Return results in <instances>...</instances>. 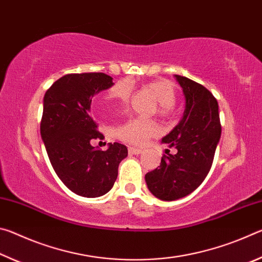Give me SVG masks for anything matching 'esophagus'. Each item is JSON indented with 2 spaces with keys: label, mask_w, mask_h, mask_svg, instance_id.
<instances>
[{
  "label": "esophagus",
  "mask_w": 262,
  "mask_h": 262,
  "mask_svg": "<svg viewBox=\"0 0 262 262\" xmlns=\"http://www.w3.org/2000/svg\"><path fill=\"white\" fill-rule=\"evenodd\" d=\"M128 151H129L130 155H141L142 154L141 149H136V148H132V147L128 149Z\"/></svg>",
  "instance_id": "esophagus-1"
}]
</instances>
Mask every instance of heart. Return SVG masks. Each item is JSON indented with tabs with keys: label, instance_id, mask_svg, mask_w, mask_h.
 <instances>
[{
	"label": "heart",
	"instance_id": "heart-1",
	"mask_svg": "<svg viewBox=\"0 0 262 262\" xmlns=\"http://www.w3.org/2000/svg\"><path fill=\"white\" fill-rule=\"evenodd\" d=\"M144 89L151 94L159 104V113L166 115L173 107L177 100V94L173 84L166 79H159L144 84ZM133 92L130 82L120 81L111 89L107 95L104 97L100 106L104 110L113 107L115 104L125 105L129 101ZM158 127L151 120L145 119H129L121 123L114 129V135L123 142L132 145H141L150 137L156 135Z\"/></svg>",
	"mask_w": 262,
	"mask_h": 262
}]
</instances>
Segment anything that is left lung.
Returning <instances> with one entry per match:
<instances>
[{
	"mask_svg": "<svg viewBox=\"0 0 262 262\" xmlns=\"http://www.w3.org/2000/svg\"><path fill=\"white\" fill-rule=\"evenodd\" d=\"M185 96V110L173 129L162 139L167 149L161 165L145 174L150 192L159 200L174 201L196 189L209 172L221 139L219 103L209 90L187 77L174 75ZM170 151V150H168Z\"/></svg>",
	"mask_w": 262,
	"mask_h": 262,
	"instance_id": "left-lung-1",
	"label": "left lung"
}]
</instances>
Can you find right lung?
<instances>
[{"label": "right lung", "mask_w": 262, "mask_h": 262, "mask_svg": "<svg viewBox=\"0 0 262 262\" xmlns=\"http://www.w3.org/2000/svg\"><path fill=\"white\" fill-rule=\"evenodd\" d=\"M113 84L104 73L69 74L43 96L40 134L48 158L62 183L84 198L110 192L119 164L128 155L126 145L117 142L108 143L105 151L91 144L104 139L90 114L92 98Z\"/></svg>", "instance_id": "add662e5"}]
</instances>
